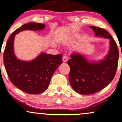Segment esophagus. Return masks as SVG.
Segmentation results:
<instances>
[{
  "label": "esophagus",
  "instance_id": "esophagus-1",
  "mask_svg": "<svg viewBox=\"0 0 122 122\" xmlns=\"http://www.w3.org/2000/svg\"><path fill=\"white\" fill-rule=\"evenodd\" d=\"M67 60H68V57L66 56H64L62 57V61L64 62H66L67 61Z\"/></svg>",
  "mask_w": 122,
  "mask_h": 122
}]
</instances>
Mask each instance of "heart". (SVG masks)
<instances>
[{
  "mask_svg": "<svg viewBox=\"0 0 122 122\" xmlns=\"http://www.w3.org/2000/svg\"><path fill=\"white\" fill-rule=\"evenodd\" d=\"M76 37L77 35L75 34H63L58 37L57 40L62 44H67Z\"/></svg>",
  "mask_w": 122,
  "mask_h": 122,
  "instance_id": "obj_1",
  "label": "heart"
}]
</instances>
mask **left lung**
Instances as JSON below:
<instances>
[{
    "label": "left lung",
    "instance_id": "obj_1",
    "mask_svg": "<svg viewBox=\"0 0 122 122\" xmlns=\"http://www.w3.org/2000/svg\"><path fill=\"white\" fill-rule=\"evenodd\" d=\"M97 37L109 40V49L103 59L90 61L80 53H73L67 64L70 70V83L81 94H92L102 90L115 77L118 64L119 51L112 36L104 29L90 26Z\"/></svg>",
    "mask_w": 122,
    "mask_h": 122
}]
</instances>
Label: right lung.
Instances as JSON below:
<instances>
[{
	"mask_svg": "<svg viewBox=\"0 0 122 122\" xmlns=\"http://www.w3.org/2000/svg\"><path fill=\"white\" fill-rule=\"evenodd\" d=\"M45 28V25L40 23L24 24L12 33L4 49V64L10 81L18 89L30 94L42 93L48 89L52 76L62 63V55L42 52L30 61L19 60L14 52V39L23 30L39 31Z\"/></svg>",
	"mask_w": 122,
	"mask_h": 122,
	"instance_id": "1",
	"label": "right lung"
}]
</instances>
